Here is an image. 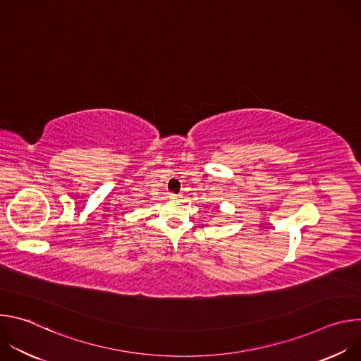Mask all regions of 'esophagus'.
I'll use <instances>...</instances> for the list:
<instances>
[{"label":"esophagus","mask_w":361,"mask_h":361,"mask_svg":"<svg viewBox=\"0 0 361 361\" xmlns=\"http://www.w3.org/2000/svg\"><path fill=\"white\" fill-rule=\"evenodd\" d=\"M173 197H174V195H173Z\"/></svg>","instance_id":"obj_1"}]
</instances>
